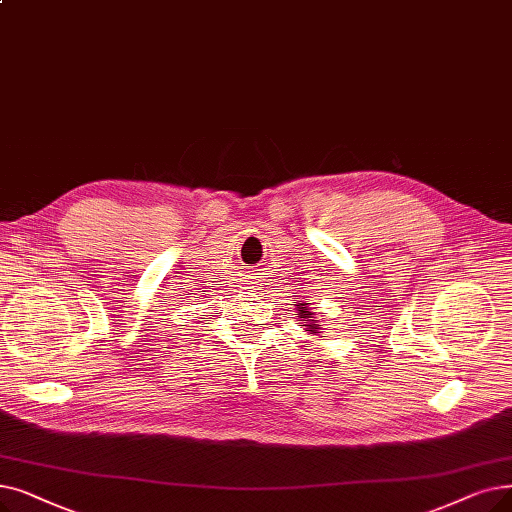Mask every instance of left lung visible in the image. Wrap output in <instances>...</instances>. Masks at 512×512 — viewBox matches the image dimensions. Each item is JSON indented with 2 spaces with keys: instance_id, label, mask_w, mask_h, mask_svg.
I'll list each match as a JSON object with an SVG mask.
<instances>
[{
  "instance_id": "obj_1",
  "label": "left lung",
  "mask_w": 512,
  "mask_h": 512,
  "mask_svg": "<svg viewBox=\"0 0 512 512\" xmlns=\"http://www.w3.org/2000/svg\"><path fill=\"white\" fill-rule=\"evenodd\" d=\"M307 305H309V303H299L295 316L301 318V326H305V330H309V335H316L318 330H322V324L316 320L314 311H309Z\"/></svg>"
}]
</instances>
